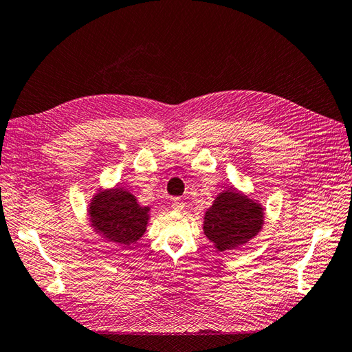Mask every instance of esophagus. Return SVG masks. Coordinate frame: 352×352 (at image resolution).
Returning a JSON list of instances; mask_svg holds the SVG:
<instances>
[{"instance_id": "34e87169", "label": "esophagus", "mask_w": 352, "mask_h": 352, "mask_svg": "<svg viewBox=\"0 0 352 352\" xmlns=\"http://www.w3.org/2000/svg\"><path fill=\"white\" fill-rule=\"evenodd\" d=\"M170 207H173L175 211H183L186 208V204L183 199L179 198H174L173 202H170Z\"/></svg>"}]
</instances>
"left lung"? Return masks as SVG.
Returning a JSON list of instances; mask_svg holds the SVG:
<instances>
[{
  "label": "left lung",
  "mask_w": 352,
  "mask_h": 352,
  "mask_svg": "<svg viewBox=\"0 0 352 352\" xmlns=\"http://www.w3.org/2000/svg\"><path fill=\"white\" fill-rule=\"evenodd\" d=\"M264 207L235 187L220 192L207 208L202 230L217 252L239 249L261 232Z\"/></svg>",
  "instance_id": "1"
}]
</instances>
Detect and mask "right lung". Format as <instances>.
Listing matches in <instances>:
<instances>
[{"label": "right lung", "instance_id": "right-lung-1", "mask_svg": "<svg viewBox=\"0 0 352 352\" xmlns=\"http://www.w3.org/2000/svg\"><path fill=\"white\" fill-rule=\"evenodd\" d=\"M87 216L96 234L121 248H132L145 234L151 217L150 207L141 206L136 196L121 186L100 187L89 199Z\"/></svg>", "mask_w": 352, "mask_h": 352}]
</instances>
